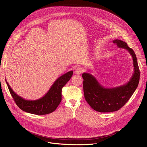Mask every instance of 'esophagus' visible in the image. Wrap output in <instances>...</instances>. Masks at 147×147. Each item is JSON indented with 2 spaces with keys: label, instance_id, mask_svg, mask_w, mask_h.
Here are the masks:
<instances>
[{
  "label": "esophagus",
  "instance_id": "esophagus-1",
  "mask_svg": "<svg viewBox=\"0 0 147 147\" xmlns=\"http://www.w3.org/2000/svg\"><path fill=\"white\" fill-rule=\"evenodd\" d=\"M83 71H84V69H83V68H82L81 67H77V68H76V69H75V73H76V74H80L83 73Z\"/></svg>",
  "mask_w": 147,
  "mask_h": 147
}]
</instances>
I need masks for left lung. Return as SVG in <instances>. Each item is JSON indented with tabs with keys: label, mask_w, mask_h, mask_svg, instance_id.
Returning <instances> with one entry per match:
<instances>
[{
	"label": "left lung",
	"mask_w": 147,
	"mask_h": 147,
	"mask_svg": "<svg viewBox=\"0 0 147 147\" xmlns=\"http://www.w3.org/2000/svg\"><path fill=\"white\" fill-rule=\"evenodd\" d=\"M113 43L119 48L126 49L129 52L132 57L134 70L127 83L111 88L104 87L91 74L83 73L84 98L92 109L98 112L109 113L119 110L132 96L140 82V72L133 49L121 40H114Z\"/></svg>",
	"instance_id": "8db88e82"
}]
</instances>
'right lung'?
<instances>
[{
	"label": "right lung",
	"mask_w": 147,
	"mask_h": 147,
	"mask_svg": "<svg viewBox=\"0 0 147 147\" xmlns=\"http://www.w3.org/2000/svg\"><path fill=\"white\" fill-rule=\"evenodd\" d=\"M73 71H70L58 78L43 97L36 100H26L17 95L10 85L6 83L14 101L21 110L36 115H45L55 111L61 101V92L66 83L70 80Z\"/></svg>",
	"instance_id": "right-lung-1"
}]
</instances>
